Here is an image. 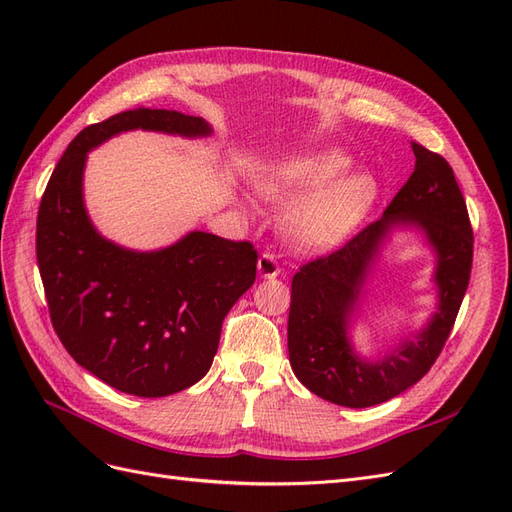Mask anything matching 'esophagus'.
<instances>
[{"mask_svg":"<svg viewBox=\"0 0 512 512\" xmlns=\"http://www.w3.org/2000/svg\"><path fill=\"white\" fill-rule=\"evenodd\" d=\"M258 275L265 277V280H271V277L280 275V265L271 252H265L258 258Z\"/></svg>","mask_w":512,"mask_h":512,"instance_id":"obj_1","label":"esophagus"}]
</instances>
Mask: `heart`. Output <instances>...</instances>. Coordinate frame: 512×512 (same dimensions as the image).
<instances>
[{"label": "heart", "instance_id": "1", "mask_svg": "<svg viewBox=\"0 0 512 512\" xmlns=\"http://www.w3.org/2000/svg\"><path fill=\"white\" fill-rule=\"evenodd\" d=\"M350 156L339 149H320L273 164L262 173L258 190L273 203H294L284 222L292 245L301 250H324L346 239L378 198L371 175L352 173ZM317 196L314 197L313 194Z\"/></svg>", "mask_w": 512, "mask_h": 512}]
</instances>
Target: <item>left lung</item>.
Instances as JSON below:
<instances>
[{"instance_id": "1", "label": "left lung", "mask_w": 512, "mask_h": 512, "mask_svg": "<svg viewBox=\"0 0 512 512\" xmlns=\"http://www.w3.org/2000/svg\"><path fill=\"white\" fill-rule=\"evenodd\" d=\"M414 173L378 222L344 247L307 262L292 277L288 354L294 376L314 395L346 408L389 401L421 380L440 356L459 314L472 271L474 235L466 200L448 162L412 143ZM395 227H418L437 252L439 309L414 340L369 362L349 342L358 306L379 247Z\"/></svg>"}]
</instances>
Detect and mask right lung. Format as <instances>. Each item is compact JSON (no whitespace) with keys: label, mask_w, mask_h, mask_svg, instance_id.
<instances>
[{"label":"right lung","mask_w":512,"mask_h":512,"mask_svg":"<svg viewBox=\"0 0 512 512\" xmlns=\"http://www.w3.org/2000/svg\"><path fill=\"white\" fill-rule=\"evenodd\" d=\"M209 136L200 117L134 108L76 134L40 200L36 256L51 322L72 359L113 389L166 397L203 378L222 322L256 280L252 243L194 230L156 252L104 239L83 203L87 153L119 132Z\"/></svg>","instance_id":"obj_1"}]
</instances>
